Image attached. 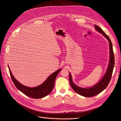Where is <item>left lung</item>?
<instances>
[{
	"label": "left lung",
	"mask_w": 121,
	"mask_h": 121,
	"mask_svg": "<svg viewBox=\"0 0 121 121\" xmlns=\"http://www.w3.org/2000/svg\"><path fill=\"white\" fill-rule=\"evenodd\" d=\"M95 30L98 31V32L100 33L102 35H103L104 37L107 38L109 42V64L108 65V68L107 69V70L106 73H105L104 75V76L100 80L99 82H98L96 85H94L93 86L87 88H81L76 85L73 82L72 76L70 73H69V83L70 85L75 92L79 94V95L85 97H92L95 95L98 94L101 92L102 91L104 90L108 86V84L111 81V79L112 78V71L113 67L115 65V56H114V53L113 52V49H112V43L110 39L108 37V36L106 34L104 31L102 29L99 27L98 26L95 25Z\"/></svg>",
	"instance_id": "8db88e82"
}]
</instances>
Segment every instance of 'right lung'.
Segmentation results:
<instances>
[{
    "instance_id": "right-lung-1",
    "label": "right lung",
    "mask_w": 121,
    "mask_h": 121,
    "mask_svg": "<svg viewBox=\"0 0 121 121\" xmlns=\"http://www.w3.org/2000/svg\"><path fill=\"white\" fill-rule=\"evenodd\" d=\"M10 75L12 81L17 89L21 91L26 95L33 98H41L48 95L52 90L54 85L55 80L58 73L61 71V69L51 74L45 81L41 85L35 87H29L24 86L20 83L14 77L9 67Z\"/></svg>"
}]
</instances>
